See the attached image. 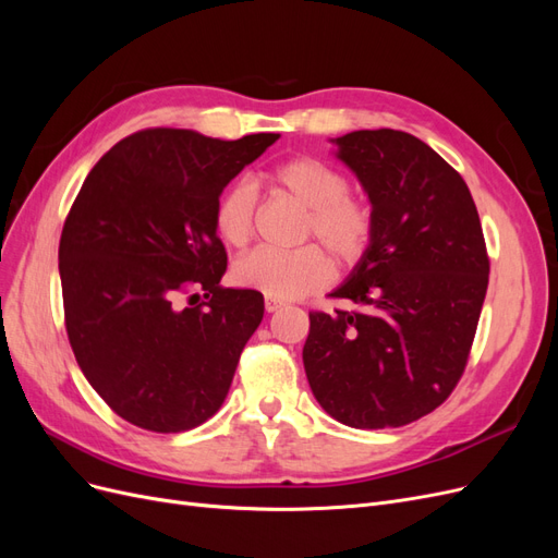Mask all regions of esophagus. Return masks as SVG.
<instances>
[{"mask_svg":"<svg viewBox=\"0 0 558 558\" xmlns=\"http://www.w3.org/2000/svg\"><path fill=\"white\" fill-rule=\"evenodd\" d=\"M281 307H283V302H281V300L265 295V312H267V314H272V312H277V310H281Z\"/></svg>","mask_w":558,"mask_h":558,"instance_id":"obj_1","label":"esophagus"}]
</instances>
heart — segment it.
I'll return each mask as SVG.
<instances>
[{
  "label": "heart",
  "mask_w": 558,
  "mask_h": 558,
  "mask_svg": "<svg viewBox=\"0 0 558 558\" xmlns=\"http://www.w3.org/2000/svg\"><path fill=\"white\" fill-rule=\"evenodd\" d=\"M267 181L307 209L302 240H316L340 265L359 263L375 234V209L361 193L349 191L347 177L314 156L281 160L267 172ZM258 193L248 181H234L221 193L214 209V228L226 244L244 248L258 228ZM232 277L244 289L277 300L305 298L330 281L332 267L316 244L293 251L256 248L232 265Z\"/></svg>",
  "instance_id": "b5f03b06"
}]
</instances>
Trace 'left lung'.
<instances>
[{"label":"left lung","instance_id":"1","mask_svg":"<svg viewBox=\"0 0 558 558\" xmlns=\"http://www.w3.org/2000/svg\"><path fill=\"white\" fill-rule=\"evenodd\" d=\"M373 202L375 234L347 283L353 310L310 312L302 361L312 393L351 428H398L430 414L463 377L488 256L463 177L400 130L335 140Z\"/></svg>","mask_w":558,"mask_h":558}]
</instances>
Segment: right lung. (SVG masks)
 Wrapping results in <instances>:
<instances>
[{"instance_id": "add662e5", "label": "right lung", "mask_w": 558, "mask_h": 558, "mask_svg": "<svg viewBox=\"0 0 558 558\" xmlns=\"http://www.w3.org/2000/svg\"><path fill=\"white\" fill-rule=\"evenodd\" d=\"M277 140L148 128L83 181L58 253L64 326L81 373L132 426L191 430L223 404L265 305L258 291L221 286L214 209Z\"/></svg>"}]
</instances>
